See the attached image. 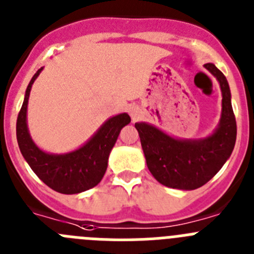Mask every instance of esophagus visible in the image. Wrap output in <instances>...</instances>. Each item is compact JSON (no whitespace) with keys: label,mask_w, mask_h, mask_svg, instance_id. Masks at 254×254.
Here are the masks:
<instances>
[{"label":"esophagus","mask_w":254,"mask_h":254,"mask_svg":"<svg viewBox=\"0 0 254 254\" xmlns=\"http://www.w3.org/2000/svg\"><path fill=\"white\" fill-rule=\"evenodd\" d=\"M130 115H131V119H132V122H135L136 119H138L139 114L138 111L135 110V109H130Z\"/></svg>","instance_id":"obj_1"}]
</instances>
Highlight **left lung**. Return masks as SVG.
<instances>
[{
	"mask_svg": "<svg viewBox=\"0 0 254 254\" xmlns=\"http://www.w3.org/2000/svg\"><path fill=\"white\" fill-rule=\"evenodd\" d=\"M204 67L220 84L221 115L215 130L200 139H180L148 123H135L148 170L167 187L195 190L204 186L229 159L237 139V123L227 78L212 64Z\"/></svg>",
	"mask_w": 254,
	"mask_h": 254,
	"instance_id": "left-lung-1",
	"label": "left lung"
}]
</instances>
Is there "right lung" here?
<instances>
[{
  "mask_svg": "<svg viewBox=\"0 0 254 254\" xmlns=\"http://www.w3.org/2000/svg\"><path fill=\"white\" fill-rule=\"evenodd\" d=\"M38 70L25 92L21 110L16 123V136L20 152L27 164L47 186L65 195H73L99 185L107 170L111 149L123 127L130 123L127 113L107 119L86 143L72 152L53 154L44 152L34 143L27 127V104L33 83L42 73Z\"/></svg>",
  "mask_w": 254,
  "mask_h": 254,
  "instance_id": "obj_1",
  "label": "right lung"
}]
</instances>
